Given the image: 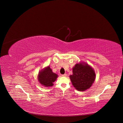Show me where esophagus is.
Here are the masks:
<instances>
[{
    "mask_svg": "<svg viewBox=\"0 0 123 123\" xmlns=\"http://www.w3.org/2000/svg\"><path fill=\"white\" fill-rule=\"evenodd\" d=\"M67 76V74H62V76Z\"/></svg>",
    "mask_w": 123,
    "mask_h": 123,
    "instance_id": "1",
    "label": "esophagus"
}]
</instances>
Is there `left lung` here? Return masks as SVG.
Masks as SVG:
<instances>
[{
	"label": "left lung",
	"mask_w": 123,
	"mask_h": 123,
	"mask_svg": "<svg viewBox=\"0 0 123 123\" xmlns=\"http://www.w3.org/2000/svg\"><path fill=\"white\" fill-rule=\"evenodd\" d=\"M73 74L69 76L73 85L79 91L89 89L93 83L95 74L93 68L86 64H76L73 69Z\"/></svg>",
	"instance_id": "left-lung-1"
}]
</instances>
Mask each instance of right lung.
Wrapping results in <instances>:
<instances>
[{
  "mask_svg": "<svg viewBox=\"0 0 123 123\" xmlns=\"http://www.w3.org/2000/svg\"><path fill=\"white\" fill-rule=\"evenodd\" d=\"M58 75L52 72L49 67L42 69L38 74V79L39 83L46 86H51L54 85L53 83L56 80Z\"/></svg>",
  "mask_w": 123,
  "mask_h": 123,
  "instance_id": "right-lung-1",
  "label": "right lung"
}]
</instances>
